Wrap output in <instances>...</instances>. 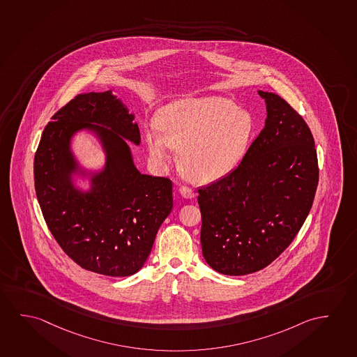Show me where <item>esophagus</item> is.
<instances>
[{"label":"esophagus","instance_id":"1","mask_svg":"<svg viewBox=\"0 0 357 357\" xmlns=\"http://www.w3.org/2000/svg\"><path fill=\"white\" fill-rule=\"evenodd\" d=\"M178 191L181 193V196L183 198H193L195 197V192H193L191 187L181 186L178 188Z\"/></svg>","mask_w":357,"mask_h":357}]
</instances>
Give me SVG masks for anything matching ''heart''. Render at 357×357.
Here are the masks:
<instances>
[{
  "mask_svg": "<svg viewBox=\"0 0 357 357\" xmlns=\"http://www.w3.org/2000/svg\"><path fill=\"white\" fill-rule=\"evenodd\" d=\"M158 130L146 134L147 150L159 164L180 151L182 170L195 181H215L232 172L248 150L255 131L250 114L226 98L185 99L165 107Z\"/></svg>",
  "mask_w": 357,
  "mask_h": 357,
  "instance_id": "obj_1",
  "label": "heart"
}]
</instances>
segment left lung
I'll use <instances>...</instances> for the list:
<instances>
[{
    "label": "left lung",
    "instance_id": "left-lung-1",
    "mask_svg": "<svg viewBox=\"0 0 357 357\" xmlns=\"http://www.w3.org/2000/svg\"><path fill=\"white\" fill-rule=\"evenodd\" d=\"M266 100L264 129L241 164L197 190L204 259L215 272H258L288 248L310 212L319 166L312 131L283 98Z\"/></svg>",
    "mask_w": 357,
    "mask_h": 357
}]
</instances>
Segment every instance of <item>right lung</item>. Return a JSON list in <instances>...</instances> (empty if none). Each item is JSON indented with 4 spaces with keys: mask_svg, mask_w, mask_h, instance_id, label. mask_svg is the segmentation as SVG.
Returning a JSON list of instances; mask_svg holds the SVG:
<instances>
[{
    "mask_svg": "<svg viewBox=\"0 0 357 357\" xmlns=\"http://www.w3.org/2000/svg\"><path fill=\"white\" fill-rule=\"evenodd\" d=\"M132 120L110 91L79 94L52 116L34 155V188L52 236L78 266L109 277L142 269L172 210L171 180L142 175L132 162L125 142L140 144ZM82 128L94 130L107 153L86 194L70 180L77 165L68 144Z\"/></svg>",
    "mask_w": 357,
    "mask_h": 357,
    "instance_id": "right-lung-1",
    "label": "right lung"
}]
</instances>
